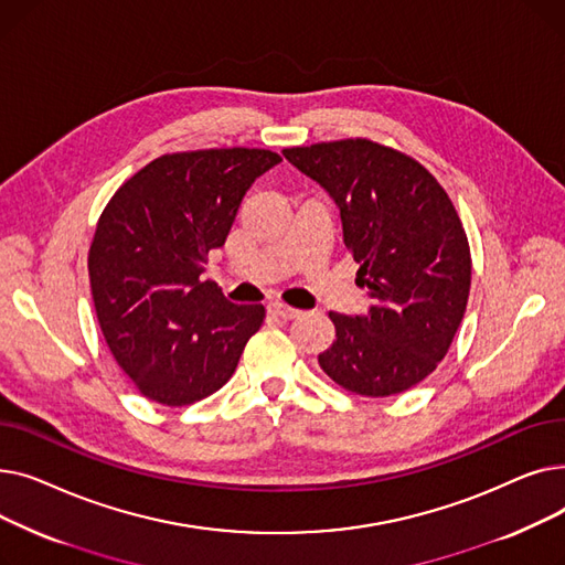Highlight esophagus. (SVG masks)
<instances>
[{
    "instance_id": "34e87169",
    "label": "esophagus",
    "mask_w": 565,
    "mask_h": 565,
    "mask_svg": "<svg viewBox=\"0 0 565 565\" xmlns=\"http://www.w3.org/2000/svg\"><path fill=\"white\" fill-rule=\"evenodd\" d=\"M267 311H270V313H273V316H277V318H281V320H292V318H298V316H300V311H298V309L286 307V305H281V302L270 305V307H267Z\"/></svg>"
}]
</instances>
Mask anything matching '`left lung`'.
Listing matches in <instances>:
<instances>
[{
  "label": "left lung",
  "mask_w": 565,
  "mask_h": 565,
  "mask_svg": "<svg viewBox=\"0 0 565 565\" xmlns=\"http://www.w3.org/2000/svg\"><path fill=\"white\" fill-rule=\"evenodd\" d=\"M284 158L337 203L371 298L362 316L330 311L337 339L320 369L362 396L414 387L444 360L469 298V245L449 194L417 160L369 139L286 148Z\"/></svg>",
  "instance_id": "1"
}]
</instances>
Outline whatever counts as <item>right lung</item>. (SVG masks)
<instances>
[{"label": "right lung", "instance_id": "obj_1", "mask_svg": "<svg viewBox=\"0 0 565 565\" xmlns=\"http://www.w3.org/2000/svg\"><path fill=\"white\" fill-rule=\"evenodd\" d=\"M281 158L263 148L162 156L118 188L88 249L96 316L114 360L156 403L181 407L233 375L265 318L203 281L247 190Z\"/></svg>", "mask_w": 565, "mask_h": 565}]
</instances>
